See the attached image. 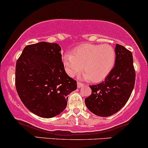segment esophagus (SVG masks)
<instances>
[{
	"label": "esophagus",
	"instance_id": "34e87169",
	"mask_svg": "<svg viewBox=\"0 0 148 148\" xmlns=\"http://www.w3.org/2000/svg\"><path fill=\"white\" fill-rule=\"evenodd\" d=\"M83 86H84V84L79 82H77V87H78V88H81V87Z\"/></svg>",
	"mask_w": 148,
	"mask_h": 148
}]
</instances>
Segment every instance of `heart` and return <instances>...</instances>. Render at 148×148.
Returning a JSON list of instances; mask_svg holds the SVG:
<instances>
[{"label":"heart","mask_w":148,"mask_h":148,"mask_svg":"<svg viewBox=\"0 0 148 148\" xmlns=\"http://www.w3.org/2000/svg\"><path fill=\"white\" fill-rule=\"evenodd\" d=\"M115 62V52L108 45L83 44L76 47L72 53L63 58L65 70L74 76L83 69L84 77L92 82H100L110 73Z\"/></svg>","instance_id":"b5f03b06"}]
</instances>
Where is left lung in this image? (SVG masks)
Wrapping results in <instances>:
<instances>
[{"label":"left lung","mask_w":148,"mask_h":148,"mask_svg":"<svg viewBox=\"0 0 148 148\" xmlns=\"http://www.w3.org/2000/svg\"><path fill=\"white\" fill-rule=\"evenodd\" d=\"M114 66L104 81L90 86L92 93L85 99L88 110L99 116H109L123 107L135 83V70L132 52L116 44Z\"/></svg>","instance_id":"left-lung-1"}]
</instances>
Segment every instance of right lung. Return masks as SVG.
I'll return each instance as SVG.
<instances>
[{"instance_id": "add662e5", "label": "right lung", "mask_w": 148, "mask_h": 148, "mask_svg": "<svg viewBox=\"0 0 148 148\" xmlns=\"http://www.w3.org/2000/svg\"><path fill=\"white\" fill-rule=\"evenodd\" d=\"M57 43L46 42L27 45L16 64L15 84L20 99L29 110L51 118L64 110L68 95L77 89L69 77Z\"/></svg>"}]
</instances>
